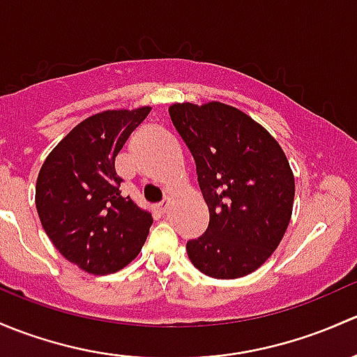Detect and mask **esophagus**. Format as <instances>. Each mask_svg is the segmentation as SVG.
Returning a JSON list of instances; mask_svg holds the SVG:
<instances>
[{"instance_id": "1", "label": "esophagus", "mask_w": 357, "mask_h": 357, "mask_svg": "<svg viewBox=\"0 0 357 357\" xmlns=\"http://www.w3.org/2000/svg\"><path fill=\"white\" fill-rule=\"evenodd\" d=\"M156 208H158V211H160V213H167L168 211V201L167 199L161 201V203L156 204Z\"/></svg>"}]
</instances>
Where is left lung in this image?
<instances>
[{
    "label": "left lung",
    "instance_id": "obj_1",
    "mask_svg": "<svg viewBox=\"0 0 357 357\" xmlns=\"http://www.w3.org/2000/svg\"><path fill=\"white\" fill-rule=\"evenodd\" d=\"M168 113L209 209L206 232L187 242L190 263L211 278L245 277L287 232L296 194L287 156L263 125L225 102H175Z\"/></svg>",
    "mask_w": 357,
    "mask_h": 357
}]
</instances>
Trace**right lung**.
I'll use <instances>...</instances> for the list:
<instances>
[{
	"mask_svg": "<svg viewBox=\"0 0 357 357\" xmlns=\"http://www.w3.org/2000/svg\"><path fill=\"white\" fill-rule=\"evenodd\" d=\"M151 106L106 109L82 120L47 154L36 208L44 232L70 263L93 275H109L141 252L151 213L119 189L115 158Z\"/></svg>",
	"mask_w": 357,
	"mask_h": 357,
	"instance_id": "add662e5",
	"label": "right lung"
}]
</instances>
